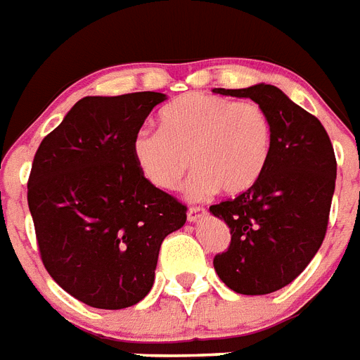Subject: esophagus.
<instances>
[{
  "instance_id": "esophagus-1",
  "label": "esophagus",
  "mask_w": 360,
  "mask_h": 360,
  "mask_svg": "<svg viewBox=\"0 0 360 360\" xmlns=\"http://www.w3.org/2000/svg\"><path fill=\"white\" fill-rule=\"evenodd\" d=\"M205 214H207V211L203 207H191L186 213V219H188V222H200Z\"/></svg>"
}]
</instances>
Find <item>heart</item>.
I'll return each instance as SVG.
<instances>
[{
  "label": "heart",
  "mask_w": 360,
  "mask_h": 360,
  "mask_svg": "<svg viewBox=\"0 0 360 360\" xmlns=\"http://www.w3.org/2000/svg\"><path fill=\"white\" fill-rule=\"evenodd\" d=\"M271 141V121L259 104L188 93L162 110L160 132L140 130L134 136L132 157L140 174L160 191L179 188L192 164L196 174L186 185L191 200L219 188L237 196L262 177Z\"/></svg>",
  "instance_id": "b5f03b06"
}]
</instances>
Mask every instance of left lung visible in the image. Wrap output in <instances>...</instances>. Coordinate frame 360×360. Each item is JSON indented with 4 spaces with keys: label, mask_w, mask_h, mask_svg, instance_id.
<instances>
[{
    "label": "left lung",
    "mask_w": 360,
    "mask_h": 360,
    "mask_svg": "<svg viewBox=\"0 0 360 360\" xmlns=\"http://www.w3.org/2000/svg\"><path fill=\"white\" fill-rule=\"evenodd\" d=\"M213 91L252 98L271 121V155L262 177L236 200L209 207L231 233L230 248L213 259L220 280L243 295H267L293 282L323 243L336 183L335 149L318 117L278 87Z\"/></svg>",
    "instance_id": "1"
}]
</instances>
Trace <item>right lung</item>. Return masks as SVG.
<instances>
[{
  "instance_id": "add662e5",
  "label": "right lung",
  "mask_w": 360,
  "mask_h": 360,
  "mask_svg": "<svg viewBox=\"0 0 360 360\" xmlns=\"http://www.w3.org/2000/svg\"><path fill=\"white\" fill-rule=\"evenodd\" d=\"M166 95L84 97L37 149L30 205L44 267L93 308L140 302L155 282L164 237L186 207L140 174L132 140Z\"/></svg>"
}]
</instances>
